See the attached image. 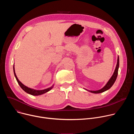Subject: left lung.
I'll return each instance as SVG.
<instances>
[{
	"label": "left lung",
	"mask_w": 134,
	"mask_h": 134,
	"mask_svg": "<svg viewBox=\"0 0 134 134\" xmlns=\"http://www.w3.org/2000/svg\"><path fill=\"white\" fill-rule=\"evenodd\" d=\"M119 56L118 57V59H117V64L116 65V67L115 70H114V71L113 72V74L112 75V77H111V79L109 80V81L108 82V83H107V84L101 90H98V91H88L87 90H86L87 91H88L89 92L93 93H102L104 92V91L109 90V88H110L111 87V86L113 85V84L115 82L117 76H118V68H119Z\"/></svg>",
	"instance_id": "left-lung-1"
}]
</instances>
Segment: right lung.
Returning a JSON list of instances; mask_svg holds the SVG:
<instances>
[{
	"label": "right lung",
	"instance_id": "add662e5",
	"mask_svg": "<svg viewBox=\"0 0 134 134\" xmlns=\"http://www.w3.org/2000/svg\"><path fill=\"white\" fill-rule=\"evenodd\" d=\"M13 69H14V75L15 76V78L17 81V83H18V84L20 85V87L26 93H27L28 94H30L31 95H41V94H43L45 93H47V92L49 91L50 90H51L53 85H52L51 87H49V88H46V89H44V90H34V89H32V88H29L26 86H25L24 84H23L20 81L18 80V78L17 77V76L15 74V68H14V65L13 66Z\"/></svg>",
	"mask_w": 134,
	"mask_h": 134
}]
</instances>
